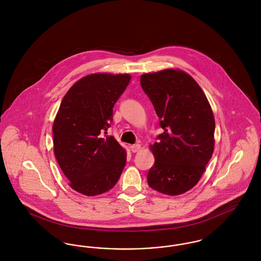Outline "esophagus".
<instances>
[{
  "instance_id": "34e87169",
  "label": "esophagus",
  "mask_w": 261,
  "mask_h": 261,
  "mask_svg": "<svg viewBox=\"0 0 261 261\" xmlns=\"http://www.w3.org/2000/svg\"><path fill=\"white\" fill-rule=\"evenodd\" d=\"M130 149H131V151H132V152H137V151H139V150L141 149V145H139V144L132 145V146L130 147Z\"/></svg>"
}]
</instances>
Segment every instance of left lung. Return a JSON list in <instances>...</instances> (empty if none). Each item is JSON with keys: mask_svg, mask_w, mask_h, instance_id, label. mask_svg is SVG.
Listing matches in <instances>:
<instances>
[{"mask_svg": "<svg viewBox=\"0 0 261 261\" xmlns=\"http://www.w3.org/2000/svg\"><path fill=\"white\" fill-rule=\"evenodd\" d=\"M140 82L163 129L149 146L155 161L148 184L164 195L184 194L199 182L213 153L211 105L195 79L179 69L146 73Z\"/></svg>", "mask_w": 261, "mask_h": 261, "instance_id": "1", "label": "left lung"}]
</instances>
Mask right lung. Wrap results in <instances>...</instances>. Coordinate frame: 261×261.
Here are the masks:
<instances>
[{"label":"right lung","mask_w":261,"mask_h":261,"mask_svg":"<svg viewBox=\"0 0 261 261\" xmlns=\"http://www.w3.org/2000/svg\"><path fill=\"white\" fill-rule=\"evenodd\" d=\"M129 74L95 73L78 80L62 100L53 125L54 152L69 186L93 197L112 189L126 164V151L106 136L113 106Z\"/></svg>","instance_id":"obj_1"}]
</instances>
